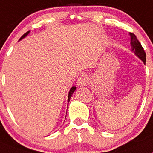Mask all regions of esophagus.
<instances>
[{
    "label": "esophagus",
    "mask_w": 153,
    "mask_h": 153,
    "mask_svg": "<svg viewBox=\"0 0 153 153\" xmlns=\"http://www.w3.org/2000/svg\"><path fill=\"white\" fill-rule=\"evenodd\" d=\"M88 83V77L85 74H82L80 77H79L77 80V85L79 87H83L86 85V84Z\"/></svg>",
    "instance_id": "34e87169"
}]
</instances>
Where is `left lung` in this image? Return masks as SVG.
<instances>
[{
  "instance_id": "obj_1",
  "label": "left lung",
  "mask_w": 153,
  "mask_h": 153,
  "mask_svg": "<svg viewBox=\"0 0 153 153\" xmlns=\"http://www.w3.org/2000/svg\"><path fill=\"white\" fill-rule=\"evenodd\" d=\"M131 37V51L135 54L137 57L139 58L143 64H146V53H145L143 48L142 47L140 42L138 41L136 36L132 33H129Z\"/></svg>"
}]
</instances>
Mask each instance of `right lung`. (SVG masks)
Here are the masks:
<instances>
[{"label":"right lung","instance_id":"add662e5","mask_svg":"<svg viewBox=\"0 0 153 153\" xmlns=\"http://www.w3.org/2000/svg\"><path fill=\"white\" fill-rule=\"evenodd\" d=\"M29 33H30V30H29V31H27V32H26V33H25V34H23V35L22 36L21 38L19 39V40H22L23 38H25V37H27V36L29 34ZM76 89V86H72V87H71V89H70V91H69V93H68V102H69V101H70V100H71V96H72L73 93H74V91H75Z\"/></svg>","mask_w":153,"mask_h":153}]
</instances>
